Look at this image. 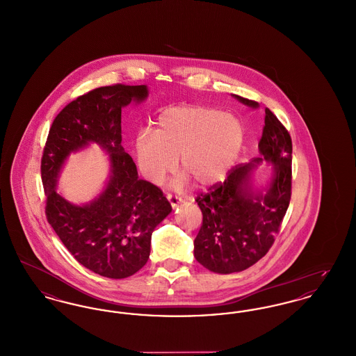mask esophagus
I'll use <instances>...</instances> for the list:
<instances>
[{"label":"esophagus","instance_id":"34e87169","mask_svg":"<svg viewBox=\"0 0 356 356\" xmlns=\"http://www.w3.org/2000/svg\"><path fill=\"white\" fill-rule=\"evenodd\" d=\"M167 199L170 202V207L175 209L179 207V204L181 203V199L177 197V196H173V195H167Z\"/></svg>","mask_w":356,"mask_h":356}]
</instances>
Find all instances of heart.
Returning <instances> with one entry per match:
<instances>
[{
	"label": "heart",
	"mask_w": 356,
	"mask_h": 356,
	"mask_svg": "<svg viewBox=\"0 0 356 356\" xmlns=\"http://www.w3.org/2000/svg\"><path fill=\"white\" fill-rule=\"evenodd\" d=\"M244 135L241 121L218 108H168L156 120L153 135L143 132L136 137L138 168L149 183L159 184L175 168V157H179L184 173L175 186H184L188 176L199 186H211L224 179L232 167Z\"/></svg>",
	"instance_id": "obj_1"
}]
</instances>
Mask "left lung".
I'll use <instances>...</instances> for the list:
<instances>
[{"label":"left lung","mask_w":356,"mask_h":356,"mask_svg":"<svg viewBox=\"0 0 356 356\" xmlns=\"http://www.w3.org/2000/svg\"><path fill=\"white\" fill-rule=\"evenodd\" d=\"M247 106L259 104L234 95ZM260 157L238 164L224 183L200 193L196 203L203 213L202 228L195 238L196 260L215 273H232L250 268L271 248L291 200L292 141L284 125L267 108ZM273 164L269 186L254 190L250 181L260 162Z\"/></svg>","instance_id":"8db88e82"}]
</instances>
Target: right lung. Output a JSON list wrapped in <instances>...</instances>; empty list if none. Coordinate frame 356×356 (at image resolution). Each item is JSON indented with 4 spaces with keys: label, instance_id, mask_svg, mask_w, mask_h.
I'll list each match as a JSON object with an SVG mask.
<instances>
[{
    "label": "right lung",
    "instance_id": "obj_1",
    "mask_svg": "<svg viewBox=\"0 0 356 356\" xmlns=\"http://www.w3.org/2000/svg\"><path fill=\"white\" fill-rule=\"evenodd\" d=\"M148 97L147 85L116 84L77 97L53 121L41 159L48 222L85 268L124 279L149 259L154 228L172 211L159 186L140 180L135 161L121 145V109ZM95 142L110 154V179L92 202L69 204L56 191L70 152Z\"/></svg>",
    "mask_w": 356,
    "mask_h": 356
}]
</instances>
